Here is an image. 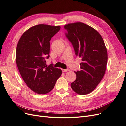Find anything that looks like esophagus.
I'll use <instances>...</instances> for the list:
<instances>
[{
  "label": "esophagus",
  "instance_id": "1",
  "mask_svg": "<svg viewBox=\"0 0 126 126\" xmlns=\"http://www.w3.org/2000/svg\"><path fill=\"white\" fill-rule=\"evenodd\" d=\"M62 71H63V72H67V71H69V69H62Z\"/></svg>",
  "mask_w": 126,
  "mask_h": 126
}]
</instances>
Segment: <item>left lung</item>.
Returning <instances> with one entry per match:
<instances>
[{
    "label": "left lung",
    "instance_id": "obj_1",
    "mask_svg": "<svg viewBox=\"0 0 126 126\" xmlns=\"http://www.w3.org/2000/svg\"><path fill=\"white\" fill-rule=\"evenodd\" d=\"M64 28L75 55L82 58L81 69L75 71L76 79L71 87L79 94H88L96 88L105 73L108 55L105 43L96 29L82 22L68 24Z\"/></svg>",
    "mask_w": 126,
    "mask_h": 126
}]
</instances>
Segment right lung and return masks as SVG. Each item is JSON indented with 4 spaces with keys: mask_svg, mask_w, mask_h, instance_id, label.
Returning a JSON list of instances; mask_svg holds the SVG:
<instances>
[{
    "mask_svg": "<svg viewBox=\"0 0 126 126\" xmlns=\"http://www.w3.org/2000/svg\"><path fill=\"white\" fill-rule=\"evenodd\" d=\"M60 29L59 26L40 24L29 28L22 34L16 49V63L26 84L38 94L52 90L62 74L52 64L48 66L50 41Z\"/></svg>",
    "mask_w": 126,
    "mask_h": 126,
    "instance_id": "obj_1",
    "label": "right lung"
}]
</instances>
